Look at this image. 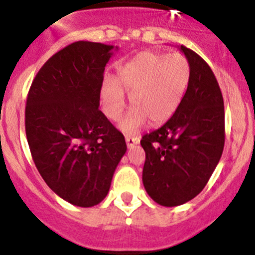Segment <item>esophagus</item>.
Returning a JSON list of instances; mask_svg holds the SVG:
<instances>
[{
	"label": "esophagus",
	"instance_id": "obj_1",
	"mask_svg": "<svg viewBox=\"0 0 255 255\" xmlns=\"http://www.w3.org/2000/svg\"><path fill=\"white\" fill-rule=\"evenodd\" d=\"M125 140H126V145L130 148L132 147V145H135V144H139L140 139H139L138 136H130V135H126Z\"/></svg>",
	"mask_w": 255,
	"mask_h": 255
}]
</instances>
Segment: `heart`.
<instances>
[{
    "label": "heart",
    "instance_id": "heart-1",
    "mask_svg": "<svg viewBox=\"0 0 255 255\" xmlns=\"http://www.w3.org/2000/svg\"><path fill=\"white\" fill-rule=\"evenodd\" d=\"M190 75V62L182 53L140 52L121 67L116 84L103 85V111L110 120H119L125 108V92L132 110L120 125L124 132L138 131L148 120L152 125L166 123L181 105Z\"/></svg>",
    "mask_w": 255,
    "mask_h": 255
}]
</instances>
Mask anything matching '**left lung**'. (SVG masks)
Masks as SVG:
<instances>
[{
	"label": "left lung",
	"instance_id": "obj_1",
	"mask_svg": "<svg viewBox=\"0 0 255 255\" xmlns=\"http://www.w3.org/2000/svg\"><path fill=\"white\" fill-rule=\"evenodd\" d=\"M190 62L188 91L159 129L143 135V184L155 203L176 207L207 185L224 152V98L215 74L194 51L180 47Z\"/></svg>",
	"mask_w": 255,
	"mask_h": 255
}]
</instances>
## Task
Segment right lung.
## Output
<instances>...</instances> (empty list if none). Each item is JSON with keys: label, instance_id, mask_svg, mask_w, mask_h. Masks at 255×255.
<instances>
[{"label": "right lung", "instance_id": "obj_1", "mask_svg": "<svg viewBox=\"0 0 255 255\" xmlns=\"http://www.w3.org/2000/svg\"><path fill=\"white\" fill-rule=\"evenodd\" d=\"M112 49L69 44L40 67L26 98V139L40 176L58 197L85 208L105 199L126 152L124 135L98 108Z\"/></svg>", "mask_w": 255, "mask_h": 255}]
</instances>
